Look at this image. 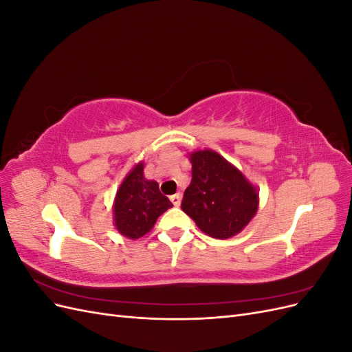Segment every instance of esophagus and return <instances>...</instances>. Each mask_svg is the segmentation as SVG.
<instances>
[{
	"label": "esophagus",
	"instance_id": "esophagus-1",
	"mask_svg": "<svg viewBox=\"0 0 352 352\" xmlns=\"http://www.w3.org/2000/svg\"><path fill=\"white\" fill-rule=\"evenodd\" d=\"M170 201L173 202L175 207H179V206H180V201H182V195H180V194H175V195L170 197Z\"/></svg>",
	"mask_w": 352,
	"mask_h": 352
}]
</instances>
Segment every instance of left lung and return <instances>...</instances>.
<instances>
[{
	"instance_id": "obj_1",
	"label": "left lung",
	"mask_w": 352,
	"mask_h": 352,
	"mask_svg": "<svg viewBox=\"0 0 352 352\" xmlns=\"http://www.w3.org/2000/svg\"><path fill=\"white\" fill-rule=\"evenodd\" d=\"M192 180L182 210L216 239H228L248 225L258 210V190L241 170L212 150L189 154Z\"/></svg>"
}]
</instances>
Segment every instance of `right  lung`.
<instances>
[{
	"label": "right lung",
	"mask_w": 352,
	"mask_h": 352,
	"mask_svg": "<svg viewBox=\"0 0 352 352\" xmlns=\"http://www.w3.org/2000/svg\"><path fill=\"white\" fill-rule=\"evenodd\" d=\"M173 207L155 180L144 176V162L138 163L117 189L113 204L114 226L123 236L138 239L150 232L157 219Z\"/></svg>",
	"instance_id": "1"
}]
</instances>
